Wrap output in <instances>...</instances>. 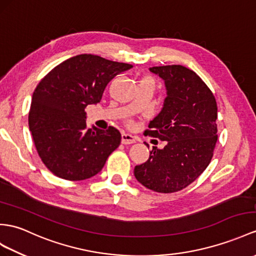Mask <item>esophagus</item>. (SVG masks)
Segmentation results:
<instances>
[{
	"label": "esophagus",
	"instance_id": "esophagus-1",
	"mask_svg": "<svg viewBox=\"0 0 256 256\" xmlns=\"http://www.w3.org/2000/svg\"><path fill=\"white\" fill-rule=\"evenodd\" d=\"M136 142V138L134 136L124 132L122 134V144H132V143Z\"/></svg>",
	"mask_w": 256,
	"mask_h": 256
}]
</instances>
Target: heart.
<instances>
[{"label": "heart", "instance_id": "1", "mask_svg": "<svg viewBox=\"0 0 256 256\" xmlns=\"http://www.w3.org/2000/svg\"><path fill=\"white\" fill-rule=\"evenodd\" d=\"M146 79H148V78H146ZM150 80H151V79H150Z\"/></svg>", "mask_w": 256, "mask_h": 256}]
</instances>
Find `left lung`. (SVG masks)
Masks as SVG:
<instances>
[{"label": "left lung", "mask_w": 256, "mask_h": 256, "mask_svg": "<svg viewBox=\"0 0 256 256\" xmlns=\"http://www.w3.org/2000/svg\"><path fill=\"white\" fill-rule=\"evenodd\" d=\"M150 72L164 80L167 96L146 134L166 141V146H153L146 163L134 167V177L155 192H177L194 182L213 158L216 100L204 81L184 66H156Z\"/></svg>", "instance_id": "8db88e82"}]
</instances>
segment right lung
<instances>
[{
    "label": "right lung",
    "instance_id": "right-lung-1",
    "mask_svg": "<svg viewBox=\"0 0 256 256\" xmlns=\"http://www.w3.org/2000/svg\"><path fill=\"white\" fill-rule=\"evenodd\" d=\"M132 65L80 54L43 77L32 94L29 129L40 158L62 179L78 182L96 176L122 134L114 127L86 128V108L101 101L105 86Z\"/></svg>",
    "mask_w": 256,
    "mask_h": 256
}]
</instances>
